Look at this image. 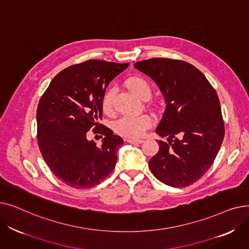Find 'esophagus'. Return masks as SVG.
Wrapping results in <instances>:
<instances>
[{
  "mask_svg": "<svg viewBox=\"0 0 249 249\" xmlns=\"http://www.w3.org/2000/svg\"><path fill=\"white\" fill-rule=\"evenodd\" d=\"M126 141L128 143H132V144H134V143H143V142H144V140H143V139H131V138H127Z\"/></svg>",
  "mask_w": 249,
  "mask_h": 249,
  "instance_id": "esophagus-1",
  "label": "esophagus"
}]
</instances>
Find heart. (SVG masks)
Segmentation results:
<instances>
[{
    "mask_svg": "<svg viewBox=\"0 0 249 249\" xmlns=\"http://www.w3.org/2000/svg\"><path fill=\"white\" fill-rule=\"evenodd\" d=\"M127 88L138 98L145 100L150 97L151 88L146 78L134 75L129 77L126 81ZM115 95V89H109L105 93L102 100V108L105 113H111L113 110V99ZM152 125L151 117L147 114H142L135 117H122L114 123L115 131L125 137L136 138L143 135L145 130Z\"/></svg>",
    "mask_w": 249,
    "mask_h": 249,
    "instance_id": "1",
    "label": "heart"
}]
</instances>
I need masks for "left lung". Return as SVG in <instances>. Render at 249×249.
<instances>
[{
  "mask_svg": "<svg viewBox=\"0 0 249 249\" xmlns=\"http://www.w3.org/2000/svg\"><path fill=\"white\" fill-rule=\"evenodd\" d=\"M156 83L166 108L156 133L160 150L149 160L163 184L184 188L200 179L213 164L224 138L219 98L206 76L184 60L150 58L134 64Z\"/></svg>",
  "mask_w": 249,
  "mask_h": 249,
  "instance_id": "8db88e82",
  "label": "left lung"
}]
</instances>
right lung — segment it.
I'll use <instances>...</instances> for the list:
<instances>
[{"mask_svg": "<svg viewBox=\"0 0 249 249\" xmlns=\"http://www.w3.org/2000/svg\"><path fill=\"white\" fill-rule=\"evenodd\" d=\"M128 65L98 59L71 65L54 76L39 101L38 146L50 171L65 185L93 188L115 168L123 139L98 120L108 85ZM91 127L104 135L100 148L87 140Z\"/></svg>", "mask_w": 249, "mask_h": 249, "instance_id": "add662e5", "label": "right lung"}]
</instances>
